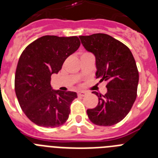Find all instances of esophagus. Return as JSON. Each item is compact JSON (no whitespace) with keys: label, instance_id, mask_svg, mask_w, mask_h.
<instances>
[{"label":"esophagus","instance_id":"obj_1","mask_svg":"<svg viewBox=\"0 0 158 158\" xmlns=\"http://www.w3.org/2000/svg\"><path fill=\"white\" fill-rule=\"evenodd\" d=\"M86 95L85 92H78L77 96H85Z\"/></svg>","mask_w":158,"mask_h":158}]
</instances>
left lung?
I'll return each mask as SVG.
<instances>
[{"instance_id":"obj_1","label":"left lung","mask_w":158,"mask_h":158,"mask_svg":"<svg viewBox=\"0 0 158 158\" xmlns=\"http://www.w3.org/2000/svg\"><path fill=\"white\" fill-rule=\"evenodd\" d=\"M84 47L96 57V78L106 81V94L93 92L98 104L87 110L92 123L108 127L123 120L137 97L139 70L130 49L120 41L103 33L81 35Z\"/></svg>"}]
</instances>
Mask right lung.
<instances>
[{
	"mask_svg": "<svg viewBox=\"0 0 158 158\" xmlns=\"http://www.w3.org/2000/svg\"><path fill=\"white\" fill-rule=\"evenodd\" d=\"M80 45L77 36L44 35L30 43L19 57L15 92L26 116L38 126L58 127L69 118L77 93L51 90V75L58 73Z\"/></svg>",
	"mask_w": 158,
	"mask_h": 158,
	"instance_id": "1",
	"label": "right lung"
}]
</instances>
